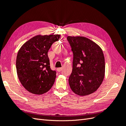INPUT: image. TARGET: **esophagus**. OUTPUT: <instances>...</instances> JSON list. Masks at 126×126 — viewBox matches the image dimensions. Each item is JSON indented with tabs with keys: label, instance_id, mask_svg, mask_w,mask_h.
I'll use <instances>...</instances> for the list:
<instances>
[{
	"label": "esophagus",
	"instance_id": "esophagus-1",
	"mask_svg": "<svg viewBox=\"0 0 126 126\" xmlns=\"http://www.w3.org/2000/svg\"><path fill=\"white\" fill-rule=\"evenodd\" d=\"M57 70L58 72H60L62 70V68H58L57 69Z\"/></svg>",
	"mask_w": 126,
	"mask_h": 126
}]
</instances>
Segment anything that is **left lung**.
I'll return each instance as SVG.
<instances>
[{"mask_svg":"<svg viewBox=\"0 0 126 126\" xmlns=\"http://www.w3.org/2000/svg\"><path fill=\"white\" fill-rule=\"evenodd\" d=\"M73 53V71L69 83L77 95L85 96L96 91L102 82L105 61L101 47L83 37L68 36Z\"/></svg>","mask_w":126,"mask_h":126,"instance_id":"1","label":"left lung"}]
</instances>
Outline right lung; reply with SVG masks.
<instances>
[{"label":"right lung","mask_w":126,"mask_h":126,"mask_svg":"<svg viewBox=\"0 0 126 126\" xmlns=\"http://www.w3.org/2000/svg\"><path fill=\"white\" fill-rule=\"evenodd\" d=\"M60 35L36 36L26 42L18 52L16 69L25 89L34 94L49 91L54 83L56 71L50 68L48 51Z\"/></svg>","instance_id":"1"}]
</instances>
